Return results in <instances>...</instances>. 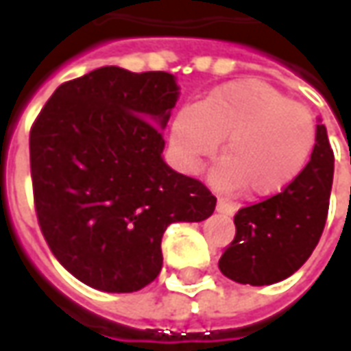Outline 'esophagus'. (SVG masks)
<instances>
[{
	"label": "esophagus",
	"instance_id": "obj_1",
	"mask_svg": "<svg viewBox=\"0 0 351 351\" xmlns=\"http://www.w3.org/2000/svg\"><path fill=\"white\" fill-rule=\"evenodd\" d=\"M216 210L223 216H233L237 213V206L228 203V201H223V199H218V203H216Z\"/></svg>",
	"mask_w": 351,
	"mask_h": 351
}]
</instances>
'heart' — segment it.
Instances as JSON below:
<instances>
[{"instance_id": "b5f03b06", "label": "heart", "mask_w": 351, "mask_h": 351, "mask_svg": "<svg viewBox=\"0 0 351 351\" xmlns=\"http://www.w3.org/2000/svg\"><path fill=\"white\" fill-rule=\"evenodd\" d=\"M220 141L223 160L210 171L214 188L267 199L282 193L306 167L316 123L306 105L286 99L267 82L241 79L180 108L171 123V148L186 173H197Z\"/></svg>"}]
</instances>
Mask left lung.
<instances>
[{"label":"left lung","mask_w":351,"mask_h":351,"mask_svg":"<svg viewBox=\"0 0 351 351\" xmlns=\"http://www.w3.org/2000/svg\"><path fill=\"white\" fill-rule=\"evenodd\" d=\"M322 122V120H317ZM335 156L324 123L302 173L286 190L235 214V239L218 267L239 284L269 286L299 271L324 233Z\"/></svg>","instance_id":"obj_1"}]
</instances>
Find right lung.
<instances>
[{
	"label": "right lung",
	"instance_id": "add662e5",
	"mask_svg": "<svg viewBox=\"0 0 351 351\" xmlns=\"http://www.w3.org/2000/svg\"><path fill=\"white\" fill-rule=\"evenodd\" d=\"M180 95L175 75L116 65L64 82L29 133L37 220L75 278L131 293L161 271V237L203 221L216 197L163 161V133Z\"/></svg>",
	"mask_w": 351,
	"mask_h": 351
}]
</instances>
